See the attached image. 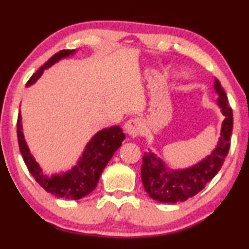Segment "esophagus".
<instances>
[{
  "label": "esophagus",
  "mask_w": 249,
  "mask_h": 249,
  "mask_svg": "<svg viewBox=\"0 0 249 249\" xmlns=\"http://www.w3.org/2000/svg\"><path fill=\"white\" fill-rule=\"evenodd\" d=\"M124 129L129 136H131V137H137L142 131V122L137 118L130 119V120H128L127 124H125Z\"/></svg>",
  "instance_id": "1"
}]
</instances>
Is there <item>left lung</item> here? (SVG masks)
Masks as SVG:
<instances>
[{"label":"left lung","mask_w":249,"mask_h":249,"mask_svg":"<svg viewBox=\"0 0 249 249\" xmlns=\"http://www.w3.org/2000/svg\"><path fill=\"white\" fill-rule=\"evenodd\" d=\"M215 89L219 94L217 103L226 119L222 124L219 144L212 154L193 168L178 171H170L161 160L156 159L151 152L145 153L142 156V185L153 199L161 203L183 202L205 188L206 183L214 178L223 165L230 149L233 117L226 91L219 80H215Z\"/></svg>","instance_id":"obj_1"}]
</instances>
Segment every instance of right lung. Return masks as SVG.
Instances as JSON below:
<instances>
[{
    "label": "right lung",
    "mask_w": 249,
    "mask_h": 249,
    "mask_svg": "<svg viewBox=\"0 0 249 249\" xmlns=\"http://www.w3.org/2000/svg\"><path fill=\"white\" fill-rule=\"evenodd\" d=\"M73 52V50H62L54 54L43 67H40L30 77V79L26 84L27 86H30L35 83L42 76L43 71L55 63L56 61L70 55ZM17 135H18L20 153L26 163L27 169L32 173L34 179L47 193L66 199H80L96 188L102 171L125 138L124 130L119 125L104 129L95 135L93 139L88 142L83 158L73 169L63 175L47 177L42 172L39 165L35 162L27 147L25 139H23L20 113L18 115V120H17Z\"/></svg>",
    "instance_id": "right-lung-1"
}]
</instances>
